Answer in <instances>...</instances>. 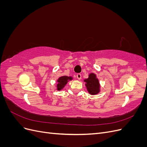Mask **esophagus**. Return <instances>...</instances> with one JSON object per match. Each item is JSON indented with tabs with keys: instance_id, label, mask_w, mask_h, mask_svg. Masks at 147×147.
Masks as SVG:
<instances>
[{
	"instance_id": "34e87169",
	"label": "esophagus",
	"mask_w": 147,
	"mask_h": 147,
	"mask_svg": "<svg viewBox=\"0 0 147 147\" xmlns=\"http://www.w3.org/2000/svg\"><path fill=\"white\" fill-rule=\"evenodd\" d=\"M77 78L78 80H81V78H82V75L80 74H77Z\"/></svg>"
}]
</instances>
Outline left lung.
<instances>
[{"instance_id": "left-lung-1", "label": "left lung", "mask_w": 147, "mask_h": 147, "mask_svg": "<svg viewBox=\"0 0 147 147\" xmlns=\"http://www.w3.org/2000/svg\"><path fill=\"white\" fill-rule=\"evenodd\" d=\"M86 82L85 85L87 88L88 91L92 95H95L99 92L100 84L98 79L96 78L94 74H91L89 75L88 78L84 80Z\"/></svg>"}]
</instances>
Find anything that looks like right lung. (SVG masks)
Wrapping results in <instances>:
<instances>
[{
    "label": "right lung",
    "instance_id": "obj_1",
    "mask_svg": "<svg viewBox=\"0 0 147 147\" xmlns=\"http://www.w3.org/2000/svg\"><path fill=\"white\" fill-rule=\"evenodd\" d=\"M72 78L71 77H67V76H63L61 77L58 80H57V90H61L63 89L65 84L67 83L69 80H71Z\"/></svg>",
    "mask_w": 147,
    "mask_h": 147
}]
</instances>
